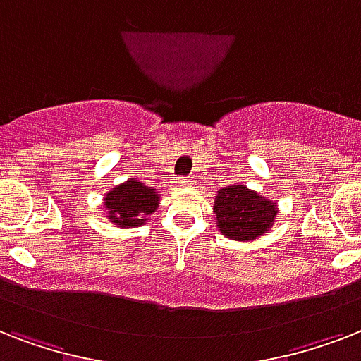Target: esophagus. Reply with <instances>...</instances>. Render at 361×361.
Here are the masks:
<instances>
[{"label":"esophagus","instance_id":"1","mask_svg":"<svg viewBox=\"0 0 361 361\" xmlns=\"http://www.w3.org/2000/svg\"><path fill=\"white\" fill-rule=\"evenodd\" d=\"M176 185H178V187H189L191 183H189L187 180H180V181H176Z\"/></svg>","mask_w":361,"mask_h":361}]
</instances>
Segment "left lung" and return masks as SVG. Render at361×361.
I'll return each mask as SVG.
<instances>
[{"label":"left lung","mask_w":361,"mask_h":361,"mask_svg":"<svg viewBox=\"0 0 361 361\" xmlns=\"http://www.w3.org/2000/svg\"><path fill=\"white\" fill-rule=\"evenodd\" d=\"M277 204L247 185H228L217 191L214 200L215 223L228 240L252 241L275 225Z\"/></svg>","instance_id":"1"}]
</instances>
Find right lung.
<instances>
[{"label": "right lung", "instance_id": "1", "mask_svg": "<svg viewBox=\"0 0 361 361\" xmlns=\"http://www.w3.org/2000/svg\"><path fill=\"white\" fill-rule=\"evenodd\" d=\"M106 219L120 228H136L147 223V217L159 208L161 195L144 185L136 178H129L120 185L112 187L104 195Z\"/></svg>", "mask_w": 361, "mask_h": 361}]
</instances>
